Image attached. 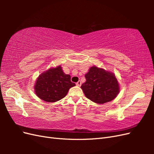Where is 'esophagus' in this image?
Listing matches in <instances>:
<instances>
[{
    "label": "esophagus",
    "mask_w": 154,
    "mask_h": 154,
    "mask_svg": "<svg viewBox=\"0 0 154 154\" xmlns=\"http://www.w3.org/2000/svg\"><path fill=\"white\" fill-rule=\"evenodd\" d=\"M76 85L77 86L80 87V86H81V85H82V82H81L80 81H78V82L76 83Z\"/></svg>",
    "instance_id": "1"
}]
</instances>
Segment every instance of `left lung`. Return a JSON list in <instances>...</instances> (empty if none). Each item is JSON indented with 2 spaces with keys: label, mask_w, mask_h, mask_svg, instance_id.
Instances as JSON below:
<instances>
[{
  "label": "left lung",
  "mask_w": 154,
  "mask_h": 154,
  "mask_svg": "<svg viewBox=\"0 0 154 154\" xmlns=\"http://www.w3.org/2000/svg\"><path fill=\"white\" fill-rule=\"evenodd\" d=\"M86 82L81 88L88 99L96 103H105L117 96L119 87L113 73L92 67L85 75Z\"/></svg>",
  "instance_id": "obj_1"
}]
</instances>
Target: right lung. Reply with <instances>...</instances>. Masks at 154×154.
Here are the masks:
<instances>
[{"label":"right lung","instance_id":"right-lung-1","mask_svg":"<svg viewBox=\"0 0 154 154\" xmlns=\"http://www.w3.org/2000/svg\"><path fill=\"white\" fill-rule=\"evenodd\" d=\"M71 76L65 74L62 67L51 68L37 78L35 90L39 98L47 102H55L66 96L71 87L75 86Z\"/></svg>","mask_w":154,"mask_h":154}]
</instances>
